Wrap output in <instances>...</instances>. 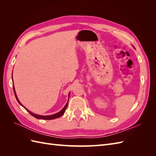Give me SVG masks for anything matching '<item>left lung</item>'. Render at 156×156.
<instances>
[{
	"mask_svg": "<svg viewBox=\"0 0 156 156\" xmlns=\"http://www.w3.org/2000/svg\"><path fill=\"white\" fill-rule=\"evenodd\" d=\"M133 48H134V47H133Z\"/></svg>",
	"mask_w": 156,
	"mask_h": 156,
	"instance_id": "obj_1",
	"label": "left lung"
}]
</instances>
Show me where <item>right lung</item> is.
<instances>
[{
	"instance_id": "obj_1",
	"label": "right lung",
	"mask_w": 156,
	"mask_h": 156,
	"mask_svg": "<svg viewBox=\"0 0 156 156\" xmlns=\"http://www.w3.org/2000/svg\"><path fill=\"white\" fill-rule=\"evenodd\" d=\"M12 80H13V77H12ZM13 89L14 94H15V96H16V99H17V100L18 103H20V104L22 107H24V108H25V109H26L28 112H29L32 116L35 117L36 119H41V120H53V119H57V118H59V117H60L61 116H62V115H64V113L65 112V111H66V109L67 106H68V101H69V100H68V101L67 103H66V105L64 106V107L62 108V109L60 111H59L58 112L56 113V114H54V115H48V116H43V115H37V114H35V113H33V112H30V111L28 110L26 107H25L24 106H23V105L21 104V103L20 101V100H19V99H18V98H17V94H16V93L15 88H14L13 84ZM69 95H70V92H69V94H68V96H69V97H68V99H69Z\"/></svg>"
}]
</instances>
